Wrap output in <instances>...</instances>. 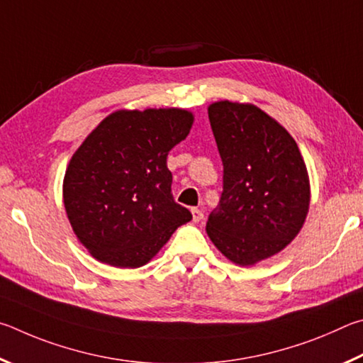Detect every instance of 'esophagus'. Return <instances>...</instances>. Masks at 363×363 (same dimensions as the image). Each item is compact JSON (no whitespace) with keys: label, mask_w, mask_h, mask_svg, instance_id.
Wrapping results in <instances>:
<instances>
[{"label":"esophagus","mask_w":363,"mask_h":363,"mask_svg":"<svg viewBox=\"0 0 363 363\" xmlns=\"http://www.w3.org/2000/svg\"><path fill=\"white\" fill-rule=\"evenodd\" d=\"M191 213H193V221H196V223H199V221L204 220V212L199 211V208H191Z\"/></svg>","instance_id":"1"}]
</instances>
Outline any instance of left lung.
I'll use <instances>...</instances> for the list:
<instances>
[{
	"mask_svg": "<svg viewBox=\"0 0 363 363\" xmlns=\"http://www.w3.org/2000/svg\"><path fill=\"white\" fill-rule=\"evenodd\" d=\"M223 162V193L208 215L215 247L240 266L276 255L296 238L309 211L306 164L294 137L258 106H208Z\"/></svg>",
	"mask_w": 363,
	"mask_h": 363,
	"instance_id": "1",
	"label": "left lung"
}]
</instances>
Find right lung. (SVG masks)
<instances>
[{
  "instance_id": "1",
  "label": "right lung",
  "mask_w": 363,
  "mask_h": 363,
  "mask_svg": "<svg viewBox=\"0 0 363 363\" xmlns=\"http://www.w3.org/2000/svg\"><path fill=\"white\" fill-rule=\"evenodd\" d=\"M191 111L119 110L89 133L63 178L76 238L99 262L140 268L193 218L172 196L167 155L185 140Z\"/></svg>"
}]
</instances>
